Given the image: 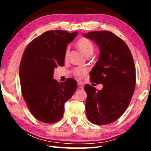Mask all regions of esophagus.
<instances>
[{
	"mask_svg": "<svg viewBox=\"0 0 151 151\" xmlns=\"http://www.w3.org/2000/svg\"><path fill=\"white\" fill-rule=\"evenodd\" d=\"M78 88H81V89H83L84 88V86L82 85L81 83H78Z\"/></svg>",
	"mask_w": 151,
	"mask_h": 151,
	"instance_id": "1",
	"label": "esophagus"
}]
</instances>
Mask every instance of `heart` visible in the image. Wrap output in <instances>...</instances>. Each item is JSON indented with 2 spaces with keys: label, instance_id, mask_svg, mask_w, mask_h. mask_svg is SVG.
Returning a JSON list of instances; mask_svg holds the SVG:
<instances>
[{
  "label": "heart",
  "instance_id": "b5f03b06",
  "mask_svg": "<svg viewBox=\"0 0 151 151\" xmlns=\"http://www.w3.org/2000/svg\"><path fill=\"white\" fill-rule=\"evenodd\" d=\"M76 46H77L78 49L81 51L82 53L84 55H85L86 57H89L93 53L94 45L93 42L88 39H86V38H81V39H79L77 41V43H76ZM68 53H69L68 49H66L65 55V59L68 58ZM86 72H87V70H86V68L77 67L73 70V73L76 78H81L86 75Z\"/></svg>",
  "mask_w": 151,
  "mask_h": 151
}]
</instances>
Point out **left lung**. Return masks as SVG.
I'll use <instances>...</instances> for the list:
<instances>
[{
    "label": "left lung",
    "mask_w": 151,
    "mask_h": 151,
    "mask_svg": "<svg viewBox=\"0 0 151 151\" xmlns=\"http://www.w3.org/2000/svg\"><path fill=\"white\" fill-rule=\"evenodd\" d=\"M84 37L99 46L100 55L90 76L91 82L103 85L100 91L90 85L85 86L86 116L93 124H110L124 113L134 93L133 58L126 43L111 32L93 31Z\"/></svg>",
    "instance_id": "obj_1"
}]
</instances>
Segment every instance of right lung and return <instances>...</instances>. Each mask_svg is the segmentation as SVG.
Instances as JSON below:
<instances>
[{
	"label": "right lung",
	"mask_w": 151,
	"mask_h": 151,
	"mask_svg": "<svg viewBox=\"0 0 151 151\" xmlns=\"http://www.w3.org/2000/svg\"><path fill=\"white\" fill-rule=\"evenodd\" d=\"M77 32L49 30L35 38L25 48L19 67L22 96L36 119L54 123L62 119L65 103L73 95L76 81L53 79L55 68L65 65L66 45Z\"/></svg>",
	"instance_id": "1"
}]
</instances>
